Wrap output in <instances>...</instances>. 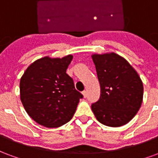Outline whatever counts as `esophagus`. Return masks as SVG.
I'll list each match as a JSON object with an SVG mask.
<instances>
[{
  "instance_id": "34e87169",
  "label": "esophagus",
  "mask_w": 158,
  "mask_h": 158,
  "mask_svg": "<svg viewBox=\"0 0 158 158\" xmlns=\"http://www.w3.org/2000/svg\"><path fill=\"white\" fill-rule=\"evenodd\" d=\"M82 94H83V96H84V97H85V98L86 96H87V91H86V90H84V91L82 92Z\"/></svg>"
}]
</instances>
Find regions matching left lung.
Wrapping results in <instances>:
<instances>
[{
  "label": "left lung",
  "mask_w": 158,
  "mask_h": 158,
  "mask_svg": "<svg viewBox=\"0 0 158 158\" xmlns=\"http://www.w3.org/2000/svg\"><path fill=\"white\" fill-rule=\"evenodd\" d=\"M101 96L91 109L101 123L120 127L135 116L143 101V83L128 61L114 52L93 54Z\"/></svg>",
  "instance_id": "8db88e82"
}]
</instances>
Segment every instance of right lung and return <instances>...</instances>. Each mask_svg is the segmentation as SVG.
<instances>
[{
    "instance_id": "1",
    "label": "right lung",
    "mask_w": 158,
    "mask_h": 158,
    "mask_svg": "<svg viewBox=\"0 0 158 158\" xmlns=\"http://www.w3.org/2000/svg\"><path fill=\"white\" fill-rule=\"evenodd\" d=\"M73 56H45L31 63L20 79V99L31 118L40 125L56 128L69 122L81 93L66 73Z\"/></svg>"
}]
</instances>
